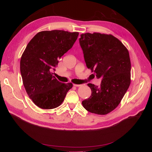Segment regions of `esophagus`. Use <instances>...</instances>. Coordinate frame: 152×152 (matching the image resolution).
Returning a JSON list of instances; mask_svg holds the SVG:
<instances>
[{
	"label": "esophagus",
	"mask_w": 152,
	"mask_h": 152,
	"mask_svg": "<svg viewBox=\"0 0 152 152\" xmlns=\"http://www.w3.org/2000/svg\"><path fill=\"white\" fill-rule=\"evenodd\" d=\"M81 85L80 84H73V86H75V87H80Z\"/></svg>",
	"instance_id": "34e87169"
}]
</instances>
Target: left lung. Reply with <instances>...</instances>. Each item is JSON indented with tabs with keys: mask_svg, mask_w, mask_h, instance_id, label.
Masks as SVG:
<instances>
[{
	"mask_svg": "<svg viewBox=\"0 0 152 152\" xmlns=\"http://www.w3.org/2000/svg\"><path fill=\"white\" fill-rule=\"evenodd\" d=\"M86 66L102 79L100 86L88 84L91 96L82 101L87 111L106 115L120 103L131 83L128 50L112 35L82 34L79 39Z\"/></svg>",
	"mask_w": 152,
	"mask_h": 152,
	"instance_id": "8db88e82",
	"label": "left lung"
}]
</instances>
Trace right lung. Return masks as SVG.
I'll list each match as a JSON object with an SVG mask.
<instances>
[{"label":"right lung","mask_w":152,"mask_h":152,"mask_svg":"<svg viewBox=\"0 0 152 152\" xmlns=\"http://www.w3.org/2000/svg\"><path fill=\"white\" fill-rule=\"evenodd\" d=\"M79 33L63 30L42 31L26 45L20 61L23 83L30 98L42 109L60 105L73 84L59 82L53 76L59 59L70 49Z\"/></svg>","instance_id":"obj_1"}]
</instances>
